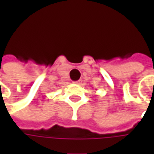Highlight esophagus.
<instances>
[{
    "label": "esophagus",
    "mask_w": 154,
    "mask_h": 154,
    "mask_svg": "<svg viewBox=\"0 0 154 154\" xmlns=\"http://www.w3.org/2000/svg\"><path fill=\"white\" fill-rule=\"evenodd\" d=\"M74 84H80L81 83V80L79 81H76V82H73Z\"/></svg>",
    "instance_id": "34e87169"
}]
</instances>
